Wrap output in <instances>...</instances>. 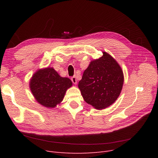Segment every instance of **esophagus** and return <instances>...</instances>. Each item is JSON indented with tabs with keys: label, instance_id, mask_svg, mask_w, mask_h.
<instances>
[{
	"label": "esophagus",
	"instance_id": "1",
	"mask_svg": "<svg viewBox=\"0 0 158 158\" xmlns=\"http://www.w3.org/2000/svg\"><path fill=\"white\" fill-rule=\"evenodd\" d=\"M71 80H72V82L74 84V85H76L77 84V79H76V76H73L72 78H71Z\"/></svg>",
	"mask_w": 158,
	"mask_h": 158
}]
</instances>
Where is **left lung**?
<instances>
[{"mask_svg":"<svg viewBox=\"0 0 158 158\" xmlns=\"http://www.w3.org/2000/svg\"><path fill=\"white\" fill-rule=\"evenodd\" d=\"M123 73L114 58L106 52L90 62L78 87L85 101L95 109L102 110L119 97L123 84Z\"/></svg>","mask_w":158,"mask_h":158,"instance_id":"8db88e82","label":"left lung"}]
</instances>
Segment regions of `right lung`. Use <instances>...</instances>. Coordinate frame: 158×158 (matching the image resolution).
I'll return each mask as SVG.
<instances>
[{
    "label": "right lung",
    "mask_w": 158,
    "mask_h": 158,
    "mask_svg": "<svg viewBox=\"0 0 158 158\" xmlns=\"http://www.w3.org/2000/svg\"><path fill=\"white\" fill-rule=\"evenodd\" d=\"M30 89L36 101L44 107L52 108L59 104L72 86L71 80L61 77L51 67L39 69L31 79Z\"/></svg>",
    "instance_id": "1"
}]
</instances>
